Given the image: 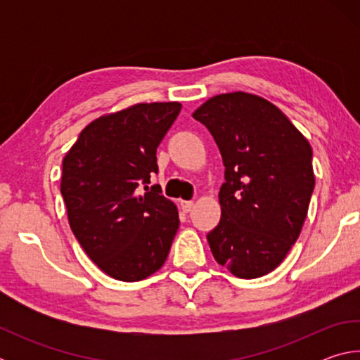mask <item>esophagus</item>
<instances>
[{
  "mask_svg": "<svg viewBox=\"0 0 360 360\" xmlns=\"http://www.w3.org/2000/svg\"><path fill=\"white\" fill-rule=\"evenodd\" d=\"M181 206L184 212H191L193 210V202H181Z\"/></svg>",
  "mask_w": 360,
  "mask_h": 360,
  "instance_id": "obj_1",
  "label": "esophagus"
}]
</instances>
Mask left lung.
<instances>
[{"instance_id": "8db88e82", "label": "left lung", "mask_w": 360, "mask_h": 360, "mask_svg": "<svg viewBox=\"0 0 360 360\" xmlns=\"http://www.w3.org/2000/svg\"><path fill=\"white\" fill-rule=\"evenodd\" d=\"M225 167L221 221L208 238L217 264L259 278L281 264L300 235L314 188L313 150L292 122L257 95H216L193 112Z\"/></svg>"}]
</instances>
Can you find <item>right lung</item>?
I'll list each match as a JSON object with an SVG mask.
<instances>
[{
    "label": "right lung",
    "mask_w": 360,
    "mask_h": 360,
    "mask_svg": "<svg viewBox=\"0 0 360 360\" xmlns=\"http://www.w3.org/2000/svg\"><path fill=\"white\" fill-rule=\"evenodd\" d=\"M181 103H139L85 127L63 158L62 197L72 233L96 266L119 281L150 276L168 257L178 210L149 186L157 148Z\"/></svg>",
    "instance_id": "add662e5"
}]
</instances>
